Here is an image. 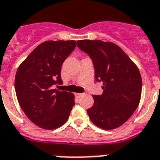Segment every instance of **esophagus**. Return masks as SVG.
<instances>
[{"mask_svg":"<svg viewBox=\"0 0 160 160\" xmlns=\"http://www.w3.org/2000/svg\"><path fill=\"white\" fill-rule=\"evenodd\" d=\"M75 95L78 96V97H81L84 95V93H75Z\"/></svg>","mask_w":160,"mask_h":160,"instance_id":"1","label":"esophagus"}]
</instances>
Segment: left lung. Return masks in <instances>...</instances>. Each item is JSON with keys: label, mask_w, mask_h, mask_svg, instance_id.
Segmentation results:
<instances>
[{"label": "left lung", "mask_w": 160, "mask_h": 160, "mask_svg": "<svg viewBox=\"0 0 160 160\" xmlns=\"http://www.w3.org/2000/svg\"><path fill=\"white\" fill-rule=\"evenodd\" d=\"M77 46L91 58L96 81L104 92L93 95L94 105L87 109L90 120L104 129H116L134 114L141 97L139 70L119 46L109 41L81 40Z\"/></svg>", "instance_id": "1"}]
</instances>
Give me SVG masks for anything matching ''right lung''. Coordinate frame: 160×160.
Wrapping results in <instances>:
<instances>
[{
  "mask_svg": "<svg viewBox=\"0 0 160 160\" xmlns=\"http://www.w3.org/2000/svg\"><path fill=\"white\" fill-rule=\"evenodd\" d=\"M75 41H48L39 45L16 71L15 89L19 105L40 128L55 129L65 124L75 105L74 94L53 89L63 83V62L74 51Z\"/></svg>",
  "mask_w": 160,
  "mask_h": 160,
  "instance_id": "add662e5",
  "label": "right lung"
}]
</instances>
